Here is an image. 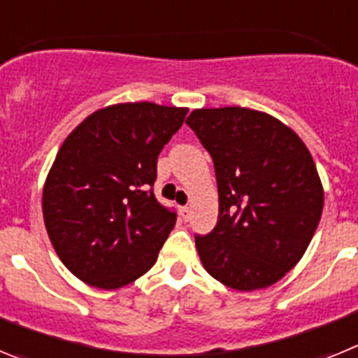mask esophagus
Listing matches in <instances>:
<instances>
[{
  "mask_svg": "<svg viewBox=\"0 0 358 358\" xmlns=\"http://www.w3.org/2000/svg\"><path fill=\"white\" fill-rule=\"evenodd\" d=\"M179 213H181V218L186 222V220L189 218V213H192V211H189L188 206H181V208H179Z\"/></svg>",
  "mask_w": 358,
  "mask_h": 358,
  "instance_id": "obj_1",
  "label": "esophagus"
}]
</instances>
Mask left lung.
Wrapping results in <instances>:
<instances>
[{
	"label": "left lung",
	"mask_w": 358,
	"mask_h": 358,
	"mask_svg": "<svg viewBox=\"0 0 358 358\" xmlns=\"http://www.w3.org/2000/svg\"><path fill=\"white\" fill-rule=\"evenodd\" d=\"M213 159L218 220L195 236L208 273L242 292L265 289L301 260L324 192L306 145L285 123L245 107L195 109L186 118Z\"/></svg>",
	"instance_id": "8db88e82"
}]
</instances>
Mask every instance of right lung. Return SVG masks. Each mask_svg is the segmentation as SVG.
Returning a JSON list of instances; mask_svg holds the SVG:
<instances>
[{"instance_id":"add662e5","label":"right lung","mask_w":358,"mask_h":358,"mask_svg":"<svg viewBox=\"0 0 358 358\" xmlns=\"http://www.w3.org/2000/svg\"><path fill=\"white\" fill-rule=\"evenodd\" d=\"M186 107L129 102L94 110L50 169L43 215L57 256L78 280L120 289L156 264L176 211L154 197L157 156Z\"/></svg>"}]
</instances>
